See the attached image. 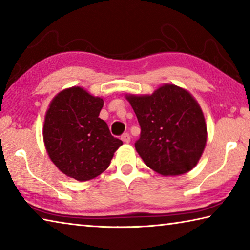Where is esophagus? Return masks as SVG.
<instances>
[{
    "instance_id": "1",
    "label": "esophagus",
    "mask_w": 250,
    "mask_h": 250,
    "mask_svg": "<svg viewBox=\"0 0 250 250\" xmlns=\"http://www.w3.org/2000/svg\"><path fill=\"white\" fill-rule=\"evenodd\" d=\"M121 140L124 141L125 143H129L130 140H131L130 134H129V133H124V134H122V135H121Z\"/></svg>"
}]
</instances>
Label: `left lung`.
Segmentation results:
<instances>
[{
    "mask_svg": "<svg viewBox=\"0 0 250 250\" xmlns=\"http://www.w3.org/2000/svg\"><path fill=\"white\" fill-rule=\"evenodd\" d=\"M141 126L135 150L147 167L164 176L182 175L204 152L207 126L189 92L164 83L152 95H125Z\"/></svg>",
    "mask_w": 250,
    "mask_h": 250,
    "instance_id": "1",
    "label": "left lung"
}]
</instances>
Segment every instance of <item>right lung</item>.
<instances>
[{
    "label": "right lung",
    "instance_id": "1",
    "mask_svg": "<svg viewBox=\"0 0 250 250\" xmlns=\"http://www.w3.org/2000/svg\"><path fill=\"white\" fill-rule=\"evenodd\" d=\"M104 99L82 87L62 90L46 111L43 139L49 159L62 173L80 182L105 171L122 141L100 119Z\"/></svg>",
    "mask_w": 250,
    "mask_h": 250
}]
</instances>
